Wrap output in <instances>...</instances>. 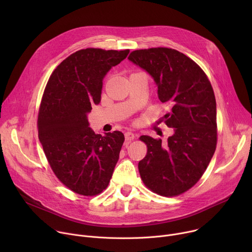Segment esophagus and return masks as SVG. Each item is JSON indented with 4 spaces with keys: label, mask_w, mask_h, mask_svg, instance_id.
I'll use <instances>...</instances> for the list:
<instances>
[{
    "label": "esophagus",
    "mask_w": 252,
    "mask_h": 252,
    "mask_svg": "<svg viewBox=\"0 0 252 252\" xmlns=\"http://www.w3.org/2000/svg\"><path fill=\"white\" fill-rule=\"evenodd\" d=\"M125 137H126V141H131V140L134 139L135 134H134L133 132H131V131H126V132L125 133Z\"/></svg>",
    "instance_id": "34e87169"
}]
</instances>
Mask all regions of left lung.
I'll return each mask as SVG.
<instances>
[{"mask_svg":"<svg viewBox=\"0 0 252 252\" xmlns=\"http://www.w3.org/2000/svg\"><path fill=\"white\" fill-rule=\"evenodd\" d=\"M128 60L154 78L159 100L169 106L161 122L174 128L166 143L148 135L139 137L148 147L138 162L142 183L157 194L179 195L199 181L217 149L213 89L202 68L176 50H135Z\"/></svg>","mask_w":252,"mask_h":252,"instance_id":"obj_1","label":"left lung"}]
</instances>
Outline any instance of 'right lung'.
<instances>
[{
	"instance_id": "1",
	"label": "right lung",
	"mask_w": 252,
	"mask_h": 252,
	"mask_svg": "<svg viewBox=\"0 0 252 252\" xmlns=\"http://www.w3.org/2000/svg\"><path fill=\"white\" fill-rule=\"evenodd\" d=\"M129 50L88 48L63 60L44 91L38 116L39 139L49 164L68 189L99 194L112 178L125 141L121 131L95 134L88 113L100 101L102 80Z\"/></svg>"
}]
</instances>
